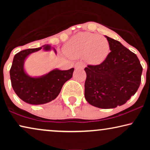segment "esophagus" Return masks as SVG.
<instances>
[{"instance_id":"34e87169","label":"esophagus","mask_w":150,"mask_h":150,"mask_svg":"<svg viewBox=\"0 0 150 150\" xmlns=\"http://www.w3.org/2000/svg\"><path fill=\"white\" fill-rule=\"evenodd\" d=\"M84 66H85V65H84L83 63H76L75 64L74 67H75V69H79V68H82V67H84Z\"/></svg>"}]
</instances>
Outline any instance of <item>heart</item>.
Returning a JSON list of instances; mask_svg holds the SVG:
<instances>
[{"label":"heart","instance_id":"obj_1","mask_svg":"<svg viewBox=\"0 0 150 150\" xmlns=\"http://www.w3.org/2000/svg\"><path fill=\"white\" fill-rule=\"evenodd\" d=\"M110 50L109 43L99 35L83 33L65 44L63 51L70 59L87 57L91 63H100L105 60Z\"/></svg>","mask_w":150,"mask_h":150}]
</instances>
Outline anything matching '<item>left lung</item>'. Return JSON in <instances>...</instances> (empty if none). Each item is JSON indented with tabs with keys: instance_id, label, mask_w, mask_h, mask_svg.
<instances>
[{
	"instance_id": "8db88e82",
	"label": "left lung",
	"mask_w": 150,
	"mask_h": 150,
	"mask_svg": "<svg viewBox=\"0 0 150 150\" xmlns=\"http://www.w3.org/2000/svg\"><path fill=\"white\" fill-rule=\"evenodd\" d=\"M105 37L110 52L102 63L85 68V98L96 107L113 108L124 104L137 91L143 67L134 53L118 41Z\"/></svg>"
}]
</instances>
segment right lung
I'll return each mask as SVG.
<instances>
[{
  "label": "right lung",
  "mask_w": 150,
  "mask_h": 150,
  "mask_svg": "<svg viewBox=\"0 0 150 150\" xmlns=\"http://www.w3.org/2000/svg\"><path fill=\"white\" fill-rule=\"evenodd\" d=\"M44 49L51 50L50 45H44L37 48L22 50L13 57L10 69V79L11 86L22 100L28 104H44L54 100L60 93L65 82L72 77L74 69L60 70L54 69L40 77H31L25 72L24 69V61L33 52ZM54 49L55 53L56 50Z\"/></svg>",
  "instance_id": "1"
}]
</instances>
